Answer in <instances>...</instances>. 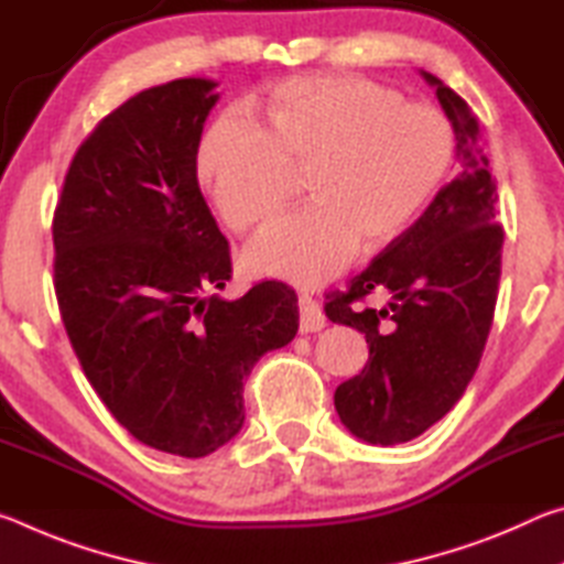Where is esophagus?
Returning a JSON list of instances; mask_svg holds the SVG:
<instances>
[{
  "label": "esophagus",
  "instance_id": "34e87169",
  "mask_svg": "<svg viewBox=\"0 0 564 564\" xmlns=\"http://www.w3.org/2000/svg\"><path fill=\"white\" fill-rule=\"evenodd\" d=\"M299 311H301V330L303 333H316L326 326V316H323L318 301L308 293L299 295Z\"/></svg>",
  "mask_w": 564,
  "mask_h": 564
}]
</instances>
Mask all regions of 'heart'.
<instances>
[{
  "instance_id": "1",
  "label": "heart",
  "mask_w": 564,
  "mask_h": 564,
  "mask_svg": "<svg viewBox=\"0 0 564 564\" xmlns=\"http://www.w3.org/2000/svg\"><path fill=\"white\" fill-rule=\"evenodd\" d=\"M265 127L224 111L198 144V176L236 234L269 221L308 171L313 196L248 246L246 269L299 285L326 283L366 246L415 221L455 159L445 113L356 76H301L263 97Z\"/></svg>"
}]
</instances>
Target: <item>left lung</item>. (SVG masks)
I'll list each match as a JSON object with an SVG mask.
<instances>
[{"label": "left lung", "mask_w": 564, "mask_h": 564, "mask_svg": "<svg viewBox=\"0 0 564 564\" xmlns=\"http://www.w3.org/2000/svg\"><path fill=\"white\" fill-rule=\"evenodd\" d=\"M420 74L453 123L457 174L346 293L326 295V316L368 343L366 368L333 400L340 423L370 445L413 441L463 398L498 301L502 228L480 123L437 76ZM373 290H386L389 303L362 310L357 301Z\"/></svg>", "instance_id": "obj_1"}]
</instances>
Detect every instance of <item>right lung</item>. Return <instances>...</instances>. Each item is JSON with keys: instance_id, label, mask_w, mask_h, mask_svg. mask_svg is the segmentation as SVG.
<instances>
[{"instance_id": "add662e5", "label": "right lung", "mask_w": 564, "mask_h": 564, "mask_svg": "<svg viewBox=\"0 0 564 564\" xmlns=\"http://www.w3.org/2000/svg\"><path fill=\"white\" fill-rule=\"evenodd\" d=\"M218 84L176 79L104 117L76 149L54 212V291L84 376L139 443L181 457L243 425V378L299 330V295L256 283L236 301L228 241L196 154Z\"/></svg>"}]
</instances>
